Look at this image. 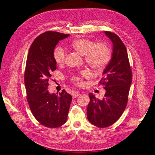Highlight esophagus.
Wrapping results in <instances>:
<instances>
[{
    "instance_id": "1",
    "label": "esophagus",
    "mask_w": 155,
    "mask_h": 155,
    "mask_svg": "<svg viewBox=\"0 0 155 155\" xmlns=\"http://www.w3.org/2000/svg\"><path fill=\"white\" fill-rule=\"evenodd\" d=\"M79 95H80L79 92V91H77L76 93H74V94L73 95V99H75L76 97H78Z\"/></svg>"
}]
</instances>
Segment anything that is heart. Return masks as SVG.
I'll list each match as a JSON object with an SVG mask.
<instances>
[{"mask_svg":"<svg viewBox=\"0 0 155 155\" xmlns=\"http://www.w3.org/2000/svg\"><path fill=\"white\" fill-rule=\"evenodd\" d=\"M70 47L82 56H84L87 64L96 70L104 69L110 63L111 59V52L110 48L104 43L96 44L93 41L85 38H78L73 40ZM54 59L58 65H62L65 62L66 54L61 47H58L54 52ZM83 78L90 76V73L84 70L81 73ZM73 82L78 85H83L82 78L74 76Z\"/></svg>","mask_w":155,"mask_h":155,"instance_id":"obj_1","label":"heart"}]
</instances>
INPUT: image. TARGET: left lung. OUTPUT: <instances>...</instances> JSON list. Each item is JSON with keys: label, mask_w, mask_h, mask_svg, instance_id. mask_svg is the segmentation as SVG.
Masks as SVG:
<instances>
[{"label": "left lung", "mask_w": 155, "mask_h": 155, "mask_svg": "<svg viewBox=\"0 0 155 155\" xmlns=\"http://www.w3.org/2000/svg\"><path fill=\"white\" fill-rule=\"evenodd\" d=\"M113 42L111 59L103 72L99 84L104 85L106 93L102 100L89 94L87 119L94 126L105 128L113 125L121 116L128 102L132 72L126 47L114 33L105 31Z\"/></svg>", "instance_id": "obj_1"}]
</instances>
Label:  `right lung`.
<instances>
[{
	"label": "right lung",
	"mask_w": 155,
	"mask_h": 155,
	"mask_svg": "<svg viewBox=\"0 0 155 155\" xmlns=\"http://www.w3.org/2000/svg\"><path fill=\"white\" fill-rule=\"evenodd\" d=\"M69 35L48 31L38 36L30 48L24 73L27 99L32 114L42 125L57 128L67 119L72 96L64 89L59 94L48 91V81L56 70L54 49Z\"/></svg>",
	"instance_id": "obj_1"
}]
</instances>
